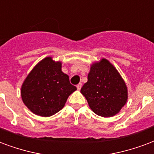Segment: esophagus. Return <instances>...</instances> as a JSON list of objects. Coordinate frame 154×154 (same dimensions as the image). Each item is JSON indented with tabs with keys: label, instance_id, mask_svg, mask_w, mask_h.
Returning <instances> with one entry per match:
<instances>
[{
	"label": "esophagus",
	"instance_id": "1",
	"mask_svg": "<svg viewBox=\"0 0 154 154\" xmlns=\"http://www.w3.org/2000/svg\"><path fill=\"white\" fill-rule=\"evenodd\" d=\"M76 87H77V89H78V90H80L81 87H82V84L80 83V84H79V85H77V86H76Z\"/></svg>",
	"mask_w": 154,
	"mask_h": 154
}]
</instances>
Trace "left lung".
Segmentation results:
<instances>
[{
	"label": "left lung",
	"instance_id": "1",
	"mask_svg": "<svg viewBox=\"0 0 154 154\" xmlns=\"http://www.w3.org/2000/svg\"><path fill=\"white\" fill-rule=\"evenodd\" d=\"M80 92L93 112L102 117L118 114L128 100L125 82L114 65L105 59L92 65L88 81Z\"/></svg>",
	"mask_w": 154,
	"mask_h": 154
}]
</instances>
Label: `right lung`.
Here are the masks:
<instances>
[{
    "mask_svg": "<svg viewBox=\"0 0 154 154\" xmlns=\"http://www.w3.org/2000/svg\"><path fill=\"white\" fill-rule=\"evenodd\" d=\"M61 70V62L45 58L30 71L21 86L24 103L35 114L54 115L63 109L68 97L76 90Z\"/></svg>",
    "mask_w": 154,
    "mask_h": 154,
    "instance_id": "1",
    "label": "right lung"
}]
</instances>
